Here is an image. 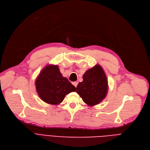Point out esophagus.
Returning <instances> with one entry per match:
<instances>
[{"mask_svg":"<svg viewBox=\"0 0 150 150\" xmlns=\"http://www.w3.org/2000/svg\"><path fill=\"white\" fill-rule=\"evenodd\" d=\"M72 84H73L74 86H75V88H76L77 84H78V83H77V82H76V81H75V82H73V83H72Z\"/></svg>","mask_w":150,"mask_h":150,"instance_id":"obj_1","label":"esophagus"}]
</instances>
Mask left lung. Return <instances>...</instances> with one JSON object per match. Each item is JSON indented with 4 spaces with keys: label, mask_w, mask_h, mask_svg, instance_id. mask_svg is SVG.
Masks as SVG:
<instances>
[{
    "label": "left lung",
    "mask_w": 150,
    "mask_h": 150,
    "mask_svg": "<svg viewBox=\"0 0 150 150\" xmlns=\"http://www.w3.org/2000/svg\"><path fill=\"white\" fill-rule=\"evenodd\" d=\"M83 81L77 85L76 92L88 106L98 105L106 96L108 91L107 78L103 68L97 64L88 70Z\"/></svg>",
    "instance_id": "left-lung-1"
}]
</instances>
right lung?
<instances>
[{
	"instance_id": "1",
	"label": "right lung",
	"mask_w": 150,
	"mask_h": 150,
	"mask_svg": "<svg viewBox=\"0 0 150 150\" xmlns=\"http://www.w3.org/2000/svg\"><path fill=\"white\" fill-rule=\"evenodd\" d=\"M37 93L47 103L58 105L70 92L76 88L62 76L57 65H47L39 74L35 81Z\"/></svg>"
}]
</instances>
